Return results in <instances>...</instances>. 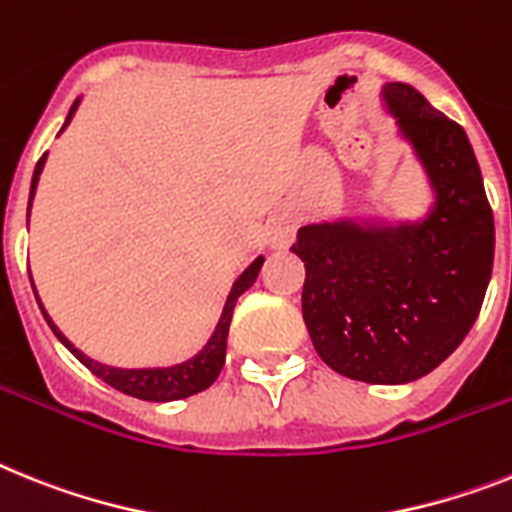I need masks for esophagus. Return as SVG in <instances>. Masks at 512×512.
Instances as JSON below:
<instances>
[{"label": "esophagus", "mask_w": 512, "mask_h": 512, "mask_svg": "<svg viewBox=\"0 0 512 512\" xmlns=\"http://www.w3.org/2000/svg\"><path fill=\"white\" fill-rule=\"evenodd\" d=\"M291 236H294V226H291L289 218H276V221L270 223L268 229V244L270 247H286L291 242Z\"/></svg>", "instance_id": "34e87169"}]
</instances>
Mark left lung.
Masks as SVG:
<instances>
[{"label":"left lung","mask_w":512,"mask_h":512,"mask_svg":"<svg viewBox=\"0 0 512 512\" xmlns=\"http://www.w3.org/2000/svg\"><path fill=\"white\" fill-rule=\"evenodd\" d=\"M382 109L429 187L424 216L307 223L294 255L307 278L302 315L338 375L403 385L440 367L479 317L495 260V218L461 124L416 88L385 83Z\"/></svg>","instance_id":"8db88e82"}]
</instances>
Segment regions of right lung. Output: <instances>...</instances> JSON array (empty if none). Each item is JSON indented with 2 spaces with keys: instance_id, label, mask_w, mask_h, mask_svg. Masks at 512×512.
I'll return each mask as SVG.
<instances>
[{
  "instance_id": "1",
  "label": "right lung",
  "mask_w": 512,
  "mask_h": 512,
  "mask_svg": "<svg viewBox=\"0 0 512 512\" xmlns=\"http://www.w3.org/2000/svg\"><path fill=\"white\" fill-rule=\"evenodd\" d=\"M80 101L83 98H77L75 103H72L70 114H67V119H64L62 130H67V124L72 122V117H75L77 106H80ZM44 163H46V153L41 156V161L36 163V171H33V179H30V203H28V218H30V205H33V195H36V187H38V179H41V171H44ZM265 257L257 255L252 263L244 268V273L234 281V286H231L229 296H226V304H223V312L221 317H218V325L216 330H213V336L208 338V343H205L203 349L197 351L195 356H190V359H184V362L179 364H171V367H140V369H124V367H111V364H101L96 362V359H90L88 354H83V351L77 349L75 343L70 341V338L64 336L62 330L54 325V320L49 317V312L44 309V304H41V296H38L36 291V302L38 307H41V312H44L46 322H49V328L54 330V336L59 338V341L67 346V349L72 351V354L80 359V362L85 364V367L93 372L96 377H101L103 382H109L111 388L122 390V393L127 395H135V398H140V401H156V403H166V401H179V398H190V395L200 393V390L210 388L213 382H216V377L221 375L223 369V362H226V338H229V325H231V315H234V307H236V299L244 294V291L252 286V283L257 281V276H260V268H263ZM30 283H33V278H30Z\"/></svg>"
}]
</instances>
